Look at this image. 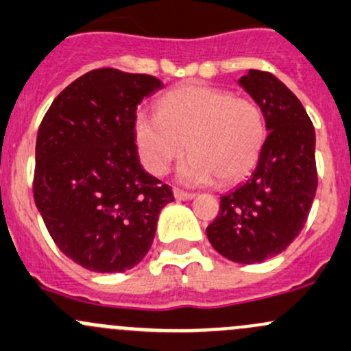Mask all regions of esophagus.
Masks as SVG:
<instances>
[{"label":"esophagus","instance_id":"34e87169","mask_svg":"<svg viewBox=\"0 0 351 351\" xmlns=\"http://www.w3.org/2000/svg\"><path fill=\"white\" fill-rule=\"evenodd\" d=\"M173 195H175L176 200H191V198H195V193L183 191V190H180V188H175V190H173Z\"/></svg>","mask_w":351,"mask_h":351}]
</instances>
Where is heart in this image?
I'll return each instance as SVG.
<instances>
[{"mask_svg":"<svg viewBox=\"0 0 351 351\" xmlns=\"http://www.w3.org/2000/svg\"><path fill=\"white\" fill-rule=\"evenodd\" d=\"M139 158L161 176L185 147L188 160L178 168L186 185H208L217 178L234 183L254 168L265 141V119L257 102L223 88L183 86L158 102V112L134 117Z\"/></svg>","mask_w":351,"mask_h":351,"instance_id":"heart-1","label":"heart"}]
</instances>
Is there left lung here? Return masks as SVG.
Masks as SVG:
<instances>
[{"mask_svg":"<svg viewBox=\"0 0 351 351\" xmlns=\"http://www.w3.org/2000/svg\"><path fill=\"white\" fill-rule=\"evenodd\" d=\"M239 84L263 109L267 136L250 178L220 197L206 237L228 261L256 264L286 250L304 227L318 186L316 136L300 99L278 77L249 70Z\"/></svg>","mask_w":351,"mask_h":351,"instance_id":"1","label":"left lung"}]
</instances>
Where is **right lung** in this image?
<instances>
[{
	"label": "right lung",
	"mask_w": 351,
	"mask_h": 351,
	"mask_svg": "<svg viewBox=\"0 0 351 351\" xmlns=\"http://www.w3.org/2000/svg\"><path fill=\"white\" fill-rule=\"evenodd\" d=\"M163 82L97 69L65 87L47 110L35 149L33 197L58 249L94 272L143 261L171 188L139 163L138 106Z\"/></svg>",
	"instance_id": "add662e5"
}]
</instances>
